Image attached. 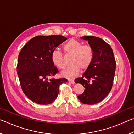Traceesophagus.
I'll use <instances>...</instances> for the list:
<instances>
[{
    "instance_id": "34e87169",
    "label": "esophagus",
    "mask_w": 134,
    "mask_h": 134,
    "mask_svg": "<svg viewBox=\"0 0 134 134\" xmlns=\"http://www.w3.org/2000/svg\"><path fill=\"white\" fill-rule=\"evenodd\" d=\"M69 82L71 83V84H74L75 83H74V81L73 80H69Z\"/></svg>"
}]
</instances>
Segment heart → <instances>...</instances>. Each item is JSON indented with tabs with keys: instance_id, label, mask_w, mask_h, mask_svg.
<instances>
[{
	"instance_id": "1",
	"label": "heart",
	"mask_w": 134,
	"mask_h": 134,
	"mask_svg": "<svg viewBox=\"0 0 134 134\" xmlns=\"http://www.w3.org/2000/svg\"><path fill=\"white\" fill-rule=\"evenodd\" d=\"M63 50L66 56L71 55L70 59L71 65L62 72V75L65 77L74 78L79 74L80 69L85 71L92 64L94 52L89 45H83V43L79 41L70 39L63 45ZM51 59L53 65L59 69L64 67V57L60 51L57 49L53 51Z\"/></svg>"
}]
</instances>
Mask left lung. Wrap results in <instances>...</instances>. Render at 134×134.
<instances>
[{"instance_id": "8db88e82", "label": "left lung", "mask_w": 134, "mask_h": 134, "mask_svg": "<svg viewBox=\"0 0 134 134\" xmlns=\"http://www.w3.org/2000/svg\"><path fill=\"white\" fill-rule=\"evenodd\" d=\"M81 38L88 41L93 49L94 56L82 77L75 79L76 83L81 84L85 88L77 97L83 104L93 105L103 100L112 89L116 62L111 47L102 39L94 36Z\"/></svg>"}]
</instances>
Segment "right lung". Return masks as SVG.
<instances>
[{
  "instance_id": "add662e5",
  "label": "right lung",
  "mask_w": 134,
  "mask_h": 134,
  "mask_svg": "<svg viewBox=\"0 0 134 134\" xmlns=\"http://www.w3.org/2000/svg\"><path fill=\"white\" fill-rule=\"evenodd\" d=\"M67 39L62 35L37 36L20 52L17 73L22 91L34 102L51 103L57 97L59 86L67 81L65 78L48 79L58 72L51 62V54Z\"/></svg>"
}]
</instances>
